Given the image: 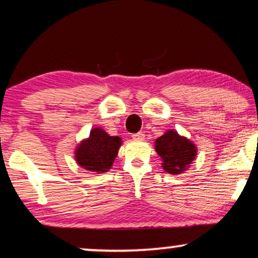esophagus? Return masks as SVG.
I'll return each instance as SVG.
<instances>
[{
	"instance_id": "esophagus-1",
	"label": "esophagus",
	"mask_w": 258,
	"mask_h": 258,
	"mask_svg": "<svg viewBox=\"0 0 258 258\" xmlns=\"http://www.w3.org/2000/svg\"><path fill=\"white\" fill-rule=\"evenodd\" d=\"M133 140H135V141H143L145 140V134L142 132L140 133H136V134H133Z\"/></svg>"
}]
</instances>
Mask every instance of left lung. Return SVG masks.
Here are the masks:
<instances>
[{"label":"left lung","mask_w":258,"mask_h":258,"mask_svg":"<svg viewBox=\"0 0 258 258\" xmlns=\"http://www.w3.org/2000/svg\"><path fill=\"white\" fill-rule=\"evenodd\" d=\"M156 153L161 156L162 167L167 173L180 174L196 159L197 149L189 140L168 130L155 141Z\"/></svg>","instance_id":"left-lung-1"}]
</instances>
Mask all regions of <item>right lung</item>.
<instances>
[{
	"label": "right lung",
	"mask_w": 258,
	"mask_h": 258,
	"mask_svg": "<svg viewBox=\"0 0 258 258\" xmlns=\"http://www.w3.org/2000/svg\"><path fill=\"white\" fill-rule=\"evenodd\" d=\"M122 140L110 136L103 129L95 128L90 137L83 141L76 150V160L83 168L96 173L108 172L118 153Z\"/></svg>",
	"instance_id": "add662e5"
}]
</instances>
